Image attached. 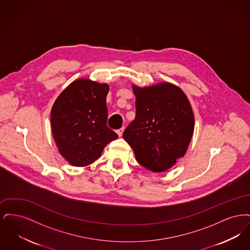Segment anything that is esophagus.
<instances>
[{
  "label": "esophagus",
  "mask_w": 250,
  "mask_h": 250,
  "mask_svg": "<svg viewBox=\"0 0 250 250\" xmlns=\"http://www.w3.org/2000/svg\"><path fill=\"white\" fill-rule=\"evenodd\" d=\"M124 130H125V128H124V127H122V128H120L118 130H116V133L118 134V136H119V137H121V136L123 135V132H124Z\"/></svg>",
  "instance_id": "esophagus-1"
}]
</instances>
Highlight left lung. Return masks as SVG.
<instances>
[{
	"label": "left lung",
	"mask_w": 250,
	"mask_h": 250,
	"mask_svg": "<svg viewBox=\"0 0 250 250\" xmlns=\"http://www.w3.org/2000/svg\"><path fill=\"white\" fill-rule=\"evenodd\" d=\"M132 88L136 117L123 138L142 166L155 172L167 170L185 155L190 143L195 125L190 103L179 87L168 83Z\"/></svg>",
	"instance_id": "8db88e82"
}]
</instances>
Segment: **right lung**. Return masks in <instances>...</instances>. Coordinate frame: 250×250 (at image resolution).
<instances>
[{
	"label": "right lung",
	"instance_id": "right-lung-1",
	"mask_svg": "<svg viewBox=\"0 0 250 250\" xmlns=\"http://www.w3.org/2000/svg\"><path fill=\"white\" fill-rule=\"evenodd\" d=\"M109 87L90 80L72 83L51 108V129L60 154L73 166H88L118 135L107 125Z\"/></svg>",
	"mask_w": 250,
	"mask_h": 250
}]
</instances>
